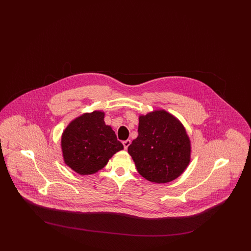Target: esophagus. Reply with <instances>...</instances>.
<instances>
[{
	"mask_svg": "<svg viewBox=\"0 0 251 251\" xmlns=\"http://www.w3.org/2000/svg\"><path fill=\"white\" fill-rule=\"evenodd\" d=\"M122 143H123V146H124V149H125V150H127V149H128V147L131 145V140L127 139V140L123 141Z\"/></svg>",
	"mask_w": 251,
	"mask_h": 251,
	"instance_id": "esophagus-1",
	"label": "esophagus"
}]
</instances>
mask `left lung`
I'll list each match as a JSON object with an SVG mask.
<instances>
[{
	"label": "left lung",
	"mask_w": 251,
	"mask_h": 251,
	"mask_svg": "<svg viewBox=\"0 0 251 251\" xmlns=\"http://www.w3.org/2000/svg\"><path fill=\"white\" fill-rule=\"evenodd\" d=\"M138 173L166 183L179 177L191 162L190 137L180 120L165 109L139 116L138 136L128 148Z\"/></svg>",
	"instance_id": "obj_1"
}]
</instances>
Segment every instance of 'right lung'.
I'll return each instance as SVG.
<instances>
[{
  "label": "right lung",
  "instance_id": "right-lung-1",
  "mask_svg": "<svg viewBox=\"0 0 251 251\" xmlns=\"http://www.w3.org/2000/svg\"><path fill=\"white\" fill-rule=\"evenodd\" d=\"M105 113L95 110L72 120L61 136L64 163L80 175L97 173L123 150L115 131L104 122Z\"/></svg>",
  "mask_w": 251,
  "mask_h": 251
}]
</instances>
